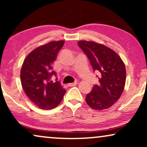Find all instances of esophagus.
<instances>
[{
  "label": "esophagus",
  "instance_id": "esophagus-1",
  "mask_svg": "<svg viewBox=\"0 0 147 147\" xmlns=\"http://www.w3.org/2000/svg\"><path fill=\"white\" fill-rule=\"evenodd\" d=\"M77 83H78L77 82H74V83L67 84V86H69V87H73V86H75L77 85Z\"/></svg>",
  "mask_w": 147,
  "mask_h": 147
}]
</instances>
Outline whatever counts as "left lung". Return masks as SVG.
<instances>
[{
	"mask_svg": "<svg viewBox=\"0 0 147 147\" xmlns=\"http://www.w3.org/2000/svg\"><path fill=\"white\" fill-rule=\"evenodd\" d=\"M78 46L90 60L94 71L99 73V84L86 95V101L94 110L111 107L119 99L126 82L124 62L115 51L93 41H80Z\"/></svg>",
	"mask_w": 147,
	"mask_h": 147,
	"instance_id": "left-lung-1",
	"label": "left lung"
}]
</instances>
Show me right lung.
Listing matches in <instances>:
<instances>
[{"label": "right lung", "instance_id": "1", "mask_svg": "<svg viewBox=\"0 0 147 147\" xmlns=\"http://www.w3.org/2000/svg\"><path fill=\"white\" fill-rule=\"evenodd\" d=\"M64 41H51L32 51L24 60L21 70V81L26 95L37 107L43 110L55 108L63 99L65 90L60 82H53L56 76L52 65Z\"/></svg>", "mask_w": 147, "mask_h": 147}]
</instances>
